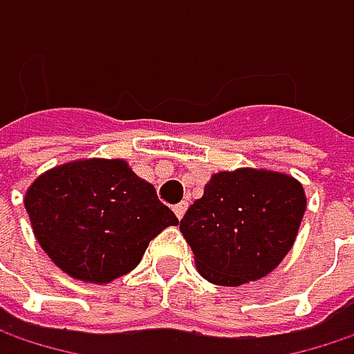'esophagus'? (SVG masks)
I'll return each instance as SVG.
<instances>
[{
	"label": "esophagus",
	"instance_id": "esophagus-1",
	"mask_svg": "<svg viewBox=\"0 0 354 354\" xmlns=\"http://www.w3.org/2000/svg\"><path fill=\"white\" fill-rule=\"evenodd\" d=\"M186 209H188V203H178V205H174V213H176L178 219H182L184 217V213H186Z\"/></svg>",
	"mask_w": 354,
	"mask_h": 354
}]
</instances>
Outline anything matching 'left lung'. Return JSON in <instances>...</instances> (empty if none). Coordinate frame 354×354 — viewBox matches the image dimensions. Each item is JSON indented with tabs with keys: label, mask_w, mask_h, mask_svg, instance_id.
I'll use <instances>...</instances> for the list:
<instances>
[{
	"label": "left lung",
	"mask_w": 354,
	"mask_h": 354,
	"mask_svg": "<svg viewBox=\"0 0 354 354\" xmlns=\"http://www.w3.org/2000/svg\"><path fill=\"white\" fill-rule=\"evenodd\" d=\"M306 192L293 176L240 168L217 172L180 221L198 272L240 287L272 272L297 238Z\"/></svg>",
	"instance_id": "8db88e82"
}]
</instances>
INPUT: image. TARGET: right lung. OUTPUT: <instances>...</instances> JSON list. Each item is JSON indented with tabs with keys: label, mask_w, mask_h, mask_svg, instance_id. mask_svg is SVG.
<instances>
[{
	"label": "right lung",
	"mask_w": 354,
	"mask_h": 354,
	"mask_svg": "<svg viewBox=\"0 0 354 354\" xmlns=\"http://www.w3.org/2000/svg\"><path fill=\"white\" fill-rule=\"evenodd\" d=\"M24 207L48 258L69 277L104 285L131 272L176 215L124 160H77L36 178Z\"/></svg>",
	"instance_id": "add662e5"
}]
</instances>
